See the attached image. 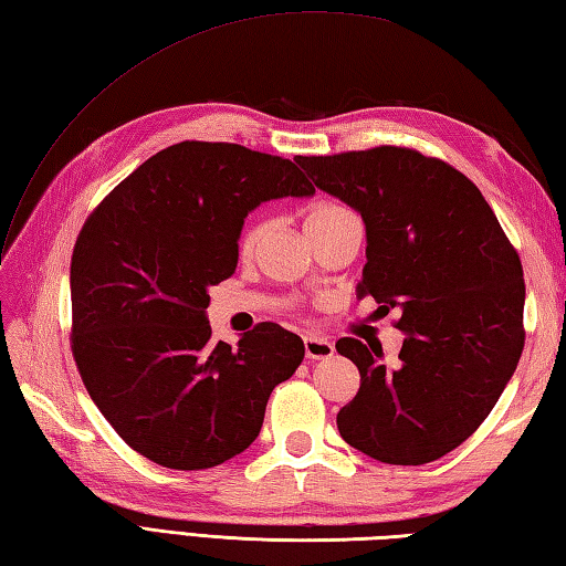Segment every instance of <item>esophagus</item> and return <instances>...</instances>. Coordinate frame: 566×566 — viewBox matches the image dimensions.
Here are the masks:
<instances>
[{
  "mask_svg": "<svg viewBox=\"0 0 566 566\" xmlns=\"http://www.w3.org/2000/svg\"><path fill=\"white\" fill-rule=\"evenodd\" d=\"M304 350L308 359H328L335 353V347L331 340L318 338V335H306Z\"/></svg>",
  "mask_w": 566,
  "mask_h": 566,
  "instance_id": "obj_1",
  "label": "esophagus"
}]
</instances>
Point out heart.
I'll return each mask as SVG.
<instances>
[{"label":"heart","mask_w":566,"mask_h":566,"mask_svg":"<svg viewBox=\"0 0 566 566\" xmlns=\"http://www.w3.org/2000/svg\"><path fill=\"white\" fill-rule=\"evenodd\" d=\"M350 219H355V213L350 209H345L343 203H338V201H316V203H311V207L304 213V228H306L308 238L314 240L323 233L333 231L335 226H340V223L350 221ZM264 233H268V219H264L262 213L250 216V219L243 223V228H240V233H238V252H240V255L250 258L252 252L258 250Z\"/></svg>","instance_id":"heart-1"}]
</instances>
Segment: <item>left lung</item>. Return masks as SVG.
<instances>
[{"instance_id": "8db88e82", "label": "left lung", "mask_w": 566, "mask_h": 566, "mask_svg": "<svg viewBox=\"0 0 566 566\" xmlns=\"http://www.w3.org/2000/svg\"><path fill=\"white\" fill-rule=\"evenodd\" d=\"M316 187L367 226L357 296L399 308L396 363L381 345L335 343L359 369L338 413L347 444L387 464H426L472 436L523 353L525 282L518 252L482 191L440 158L377 146L296 155Z\"/></svg>"}]
</instances>
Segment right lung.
<instances>
[{"label": "right lung", "mask_w": 566, "mask_h": 566, "mask_svg": "<svg viewBox=\"0 0 566 566\" xmlns=\"http://www.w3.org/2000/svg\"><path fill=\"white\" fill-rule=\"evenodd\" d=\"M314 191L280 155L182 140L87 216L70 262V347L128 448L195 472L258 438L270 394L302 365L304 343L276 323H260L235 347L213 343L209 286L235 272L248 211Z\"/></svg>", "instance_id": "obj_1"}]
</instances>
